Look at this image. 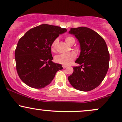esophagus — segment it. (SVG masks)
Here are the masks:
<instances>
[{"label": "esophagus", "mask_w": 122, "mask_h": 122, "mask_svg": "<svg viewBox=\"0 0 122 122\" xmlns=\"http://www.w3.org/2000/svg\"><path fill=\"white\" fill-rule=\"evenodd\" d=\"M62 67H63V69H66V68L67 67V66H65V65H63Z\"/></svg>", "instance_id": "34e87169"}]
</instances>
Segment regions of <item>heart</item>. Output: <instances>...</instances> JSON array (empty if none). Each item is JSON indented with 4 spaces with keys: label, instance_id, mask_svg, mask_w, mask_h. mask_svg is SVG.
Wrapping results in <instances>:
<instances>
[{
    "label": "heart",
    "instance_id": "1",
    "mask_svg": "<svg viewBox=\"0 0 122 122\" xmlns=\"http://www.w3.org/2000/svg\"><path fill=\"white\" fill-rule=\"evenodd\" d=\"M66 43L70 45H72L75 42V40L73 37L70 36H68L65 38ZM58 38L55 39L52 41L51 44V49L52 51L55 52L56 50L57 44H58ZM76 57V54L74 52H69L66 53H61L58 55H56L55 57L56 62L58 63L61 64L63 65H69L71 63L73 60H74Z\"/></svg>",
    "mask_w": 122,
    "mask_h": 122
}]
</instances>
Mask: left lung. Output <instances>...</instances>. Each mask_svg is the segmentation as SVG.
<instances>
[{"instance_id": "obj_1", "label": "left lung", "mask_w": 122, "mask_h": 122, "mask_svg": "<svg viewBox=\"0 0 122 122\" xmlns=\"http://www.w3.org/2000/svg\"><path fill=\"white\" fill-rule=\"evenodd\" d=\"M69 34L75 36L80 46V53L75 62L73 74L68 77L72 87L81 91L94 90L101 83L109 69V53L105 41L92 29L86 27L72 28Z\"/></svg>"}]
</instances>
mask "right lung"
<instances>
[{
    "instance_id": "obj_1",
    "label": "right lung",
    "mask_w": 122,
    "mask_h": 122,
    "mask_svg": "<svg viewBox=\"0 0 122 122\" xmlns=\"http://www.w3.org/2000/svg\"><path fill=\"white\" fill-rule=\"evenodd\" d=\"M66 28L43 24L31 28L19 41L15 51L16 69L20 78L34 88H42L63 69L55 63L51 53V44Z\"/></svg>"
}]
</instances>
